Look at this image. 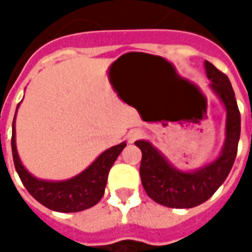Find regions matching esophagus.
Wrapping results in <instances>:
<instances>
[{"label":"esophagus","instance_id":"esophagus-1","mask_svg":"<svg viewBox=\"0 0 252 252\" xmlns=\"http://www.w3.org/2000/svg\"><path fill=\"white\" fill-rule=\"evenodd\" d=\"M142 131H139V129H132V131L128 132V135H126V140L128 143H133L136 142L137 139H140L142 137Z\"/></svg>","mask_w":252,"mask_h":252}]
</instances>
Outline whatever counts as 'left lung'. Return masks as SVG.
<instances>
[{
  "label": "left lung",
  "instance_id": "obj_1",
  "mask_svg": "<svg viewBox=\"0 0 252 252\" xmlns=\"http://www.w3.org/2000/svg\"><path fill=\"white\" fill-rule=\"evenodd\" d=\"M206 77L227 110L225 143L220 157L195 171L174 169L153 144L135 142L142 150L140 178L150 198L169 208H194L215 194L232 169L240 137V112L228 77L205 61Z\"/></svg>",
  "mask_w": 252,
  "mask_h": 252
}]
</instances>
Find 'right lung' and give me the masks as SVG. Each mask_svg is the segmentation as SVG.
Returning a JSON list of instances; mask_svg holds the SVG:
<instances>
[{"instance_id":"right-lung-1","label":"right lung","mask_w":252,"mask_h":252,"mask_svg":"<svg viewBox=\"0 0 252 252\" xmlns=\"http://www.w3.org/2000/svg\"><path fill=\"white\" fill-rule=\"evenodd\" d=\"M126 146V143H120L119 146L104 151L88 169L71 180L62 181V182L41 181L32 177L21 164L19 154L16 150L14 120L12 126V155H13L14 167L23 185L41 205L63 213L85 211L95 205L102 198L110 167L113 166L115 160Z\"/></svg>"}]
</instances>
